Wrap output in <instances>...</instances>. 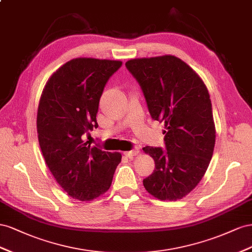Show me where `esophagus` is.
Segmentation results:
<instances>
[{"instance_id":"esophagus-1","label":"esophagus","mask_w":252,"mask_h":252,"mask_svg":"<svg viewBox=\"0 0 252 252\" xmlns=\"http://www.w3.org/2000/svg\"><path fill=\"white\" fill-rule=\"evenodd\" d=\"M138 153V151H136V150H131V151H126V152H124V154L126 156V157H128V158H131V157H133V156H135L136 154Z\"/></svg>"}]
</instances>
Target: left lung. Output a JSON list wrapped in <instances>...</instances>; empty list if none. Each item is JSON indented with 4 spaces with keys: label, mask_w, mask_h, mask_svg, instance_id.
<instances>
[{
    "label": "left lung",
    "mask_w": 252,
    "mask_h": 252,
    "mask_svg": "<svg viewBox=\"0 0 252 252\" xmlns=\"http://www.w3.org/2000/svg\"><path fill=\"white\" fill-rule=\"evenodd\" d=\"M126 66L140 84L151 116L166 128V151L142 149L155 161L143 186L160 200L182 199L202 181L213 155L215 126L207 86L172 55L131 59Z\"/></svg>",
    "instance_id": "1"
}]
</instances>
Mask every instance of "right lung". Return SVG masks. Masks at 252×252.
<instances>
[{
	"label": "right lung",
	"instance_id": "right-lung-1",
	"mask_svg": "<svg viewBox=\"0 0 252 252\" xmlns=\"http://www.w3.org/2000/svg\"><path fill=\"white\" fill-rule=\"evenodd\" d=\"M122 62L76 58L64 63L43 89L37 132L43 157L67 195L89 202L110 189L119 152L91 147L82 135L97 127L96 115L105 83Z\"/></svg>",
	"mask_w": 252,
	"mask_h": 252
}]
</instances>
